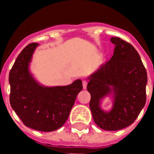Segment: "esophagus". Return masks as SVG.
I'll return each instance as SVG.
<instances>
[{
	"label": "esophagus",
	"instance_id": "obj_1",
	"mask_svg": "<svg viewBox=\"0 0 154 154\" xmlns=\"http://www.w3.org/2000/svg\"><path fill=\"white\" fill-rule=\"evenodd\" d=\"M82 85H83V88L86 89V86H87V81H86V80H83V81H82Z\"/></svg>",
	"mask_w": 154,
	"mask_h": 154
}]
</instances>
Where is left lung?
Wrapping results in <instances>:
<instances>
[{"label": "left lung", "mask_w": 154, "mask_h": 154, "mask_svg": "<svg viewBox=\"0 0 154 154\" xmlns=\"http://www.w3.org/2000/svg\"><path fill=\"white\" fill-rule=\"evenodd\" d=\"M110 41L115 45L113 56L87 78V91L95 123L102 129L115 131L132 124L145 106L147 75L132 45L119 38ZM108 96L112 97V107L104 111L101 103Z\"/></svg>", "instance_id": "1"}]
</instances>
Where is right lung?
<instances>
[{
  "label": "right lung",
  "instance_id": "obj_1",
  "mask_svg": "<svg viewBox=\"0 0 154 154\" xmlns=\"http://www.w3.org/2000/svg\"><path fill=\"white\" fill-rule=\"evenodd\" d=\"M38 45L37 43L27 45L9 73L10 103L26 126L51 132L60 128L68 120L83 86L80 79L63 86H45L35 80L30 71V63Z\"/></svg>",
  "mask_w": 154,
  "mask_h": 154
}]
</instances>
